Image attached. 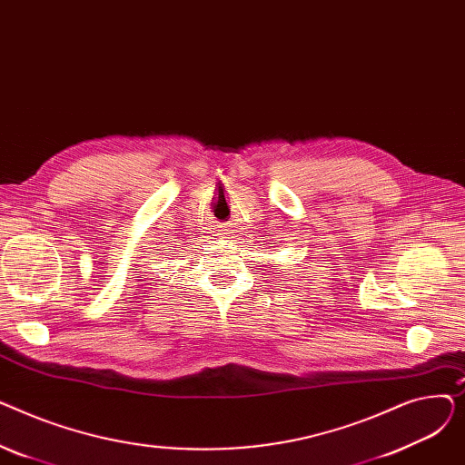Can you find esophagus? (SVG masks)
<instances>
[{
	"label": "esophagus",
	"instance_id": "1",
	"mask_svg": "<svg viewBox=\"0 0 465 465\" xmlns=\"http://www.w3.org/2000/svg\"><path fill=\"white\" fill-rule=\"evenodd\" d=\"M224 232H226V230H218V235H224Z\"/></svg>",
	"mask_w": 465,
	"mask_h": 465
}]
</instances>
